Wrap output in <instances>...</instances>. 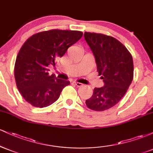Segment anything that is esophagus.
Segmentation results:
<instances>
[{
  "label": "esophagus",
  "instance_id": "34e87169",
  "mask_svg": "<svg viewBox=\"0 0 153 153\" xmlns=\"http://www.w3.org/2000/svg\"><path fill=\"white\" fill-rule=\"evenodd\" d=\"M75 84L77 85L78 87H80V86H82V84L81 82H75Z\"/></svg>",
  "mask_w": 153,
  "mask_h": 153
}]
</instances>
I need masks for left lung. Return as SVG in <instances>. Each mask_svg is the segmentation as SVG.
Listing matches in <instances>:
<instances>
[{"label": "left lung", "mask_w": 153, "mask_h": 153, "mask_svg": "<svg viewBox=\"0 0 153 153\" xmlns=\"http://www.w3.org/2000/svg\"><path fill=\"white\" fill-rule=\"evenodd\" d=\"M84 37L96 59L97 71L104 85L95 88L85 101L91 110L102 111L122 99L133 80L134 65L130 52L117 39L97 33L85 32Z\"/></svg>", "instance_id": "1"}]
</instances>
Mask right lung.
<instances>
[{"label": "right lung", "instance_id": "obj_1", "mask_svg": "<svg viewBox=\"0 0 153 153\" xmlns=\"http://www.w3.org/2000/svg\"><path fill=\"white\" fill-rule=\"evenodd\" d=\"M79 31L52 30L36 33L24 42L16 57L14 76L22 96L33 106L43 108L55 102L70 81L49 75L47 67L82 37Z\"/></svg>", "mask_w": 153, "mask_h": 153}]
</instances>
